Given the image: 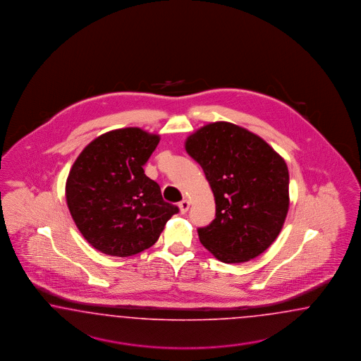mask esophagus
<instances>
[{
	"label": "esophagus",
	"instance_id": "34e87169",
	"mask_svg": "<svg viewBox=\"0 0 361 361\" xmlns=\"http://www.w3.org/2000/svg\"><path fill=\"white\" fill-rule=\"evenodd\" d=\"M189 207H190V202H189L188 200H183V201L178 204V208H180L181 214H185L186 212L189 210Z\"/></svg>",
	"mask_w": 361,
	"mask_h": 361
}]
</instances>
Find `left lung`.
Instances as JSON below:
<instances>
[{"mask_svg": "<svg viewBox=\"0 0 361 361\" xmlns=\"http://www.w3.org/2000/svg\"><path fill=\"white\" fill-rule=\"evenodd\" d=\"M207 176L216 219L198 228L201 243L221 262H247L283 228L288 212V169L255 133L228 121L210 123L185 142Z\"/></svg>", "mask_w": 361, "mask_h": 361, "instance_id": "obj_1", "label": "left lung"}]
</instances>
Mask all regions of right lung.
I'll list each match as a JSON object with an SVG mask.
<instances>
[{"instance_id":"add662e5","label":"right lung","mask_w":361,"mask_h":361,"mask_svg":"<svg viewBox=\"0 0 361 361\" xmlns=\"http://www.w3.org/2000/svg\"><path fill=\"white\" fill-rule=\"evenodd\" d=\"M160 142L137 127L100 135L78 156L66 201L82 235L99 252L130 257L149 249L178 208L144 173Z\"/></svg>"}]
</instances>
